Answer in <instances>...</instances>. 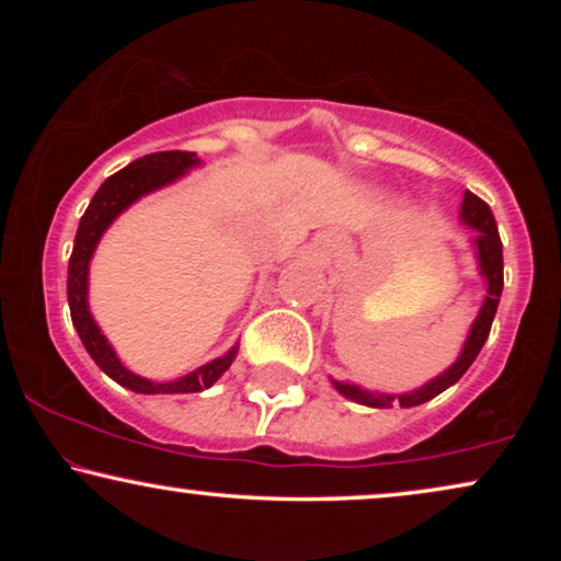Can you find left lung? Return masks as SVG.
Instances as JSON below:
<instances>
[{
  "instance_id": "8db88e82",
  "label": "left lung",
  "mask_w": 561,
  "mask_h": 561,
  "mask_svg": "<svg viewBox=\"0 0 561 561\" xmlns=\"http://www.w3.org/2000/svg\"><path fill=\"white\" fill-rule=\"evenodd\" d=\"M459 217H462L465 225L478 229V240H474V244H478L480 271L488 278L485 304H482L480 317L474 319L472 332H470V336H467L462 355H459L457 363L451 365L447 373L439 375V378L432 382H426L424 388L413 390V393H403L398 398L382 396V393H367V390L350 386V382L334 380V388L340 390L342 396H347V398H352V401H357L363 405H373V409H390L393 403H401L403 409H411V405L426 403L439 393H444V390H447L449 386H455V382L462 378L467 370H470V365L474 363V357L480 355L482 344H485V340H488L490 327H493V319L497 311V301H501V294H503V242H501V234H497L493 211H490V206L482 202L480 196H474L472 191H465L462 214H459Z\"/></svg>"
}]
</instances>
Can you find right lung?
Masks as SVG:
<instances>
[{
  "mask_svg": "<svg viewBox=\"0 0 561 561\" xmlns=\"http://www.w3.org/2000/svg\"><path fill=\"white\" fill-rule=\"evenodd\" d=\"M198 160L194 152L188 150H163V152H150V156L137 158L135 163L122 168L114 175H110L99 191L91 198L89 209L83 211L79 221V232H76L73 252L68 260V306H71V319L76 332H79L83 347L91 355V359L110 375L112 380H117L119 386H125L135 393H198V390L209 388L221 378V373L232 365L237 355V347L229 355L214 359V363L198 367V370L188 373L186 378L173 380V382H152L145 380L140 375L129 373L125 365L119 363L110 342L104 340V334L99 332L96 321L91 319L89 304H87V286H89V260L94 255V248L99 237L106 227L112 225V219L119 211H125L129 204L137 198L156 191L165 183H171L188 171L191 165H196Z\"/></svg>",
  "mask_w": 561,
  "mask_h": 561,
  "instance_id": "right-lung-1",
  "label": "right lung"
}]
</instances>
